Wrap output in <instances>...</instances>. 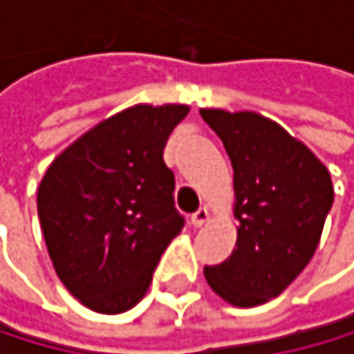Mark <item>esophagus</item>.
Returning a JSON list of instances; mask_svg holds the SVG:
<instances>
[{
  "label": "esophagus",
  "mask_w": 354,
  "mask_h": 354,
  "mask_svg": "<svg viewBox=\"0 0 354 354\" xmlns=\"http://www.w3.org/2000/svg\"><path fill=\"white\" fill-rule=\"evenodd\" d=\"M207 221H209V212H207V207H201V209H196V212L192 214V218H190L192 227H203Z\"/></svg>",
  "instance_id": "34e87169"
}]
</instances>
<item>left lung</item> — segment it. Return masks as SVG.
<instances>
[{
  "mask_svg": "<svg viewBox=\"0 0 354 354\" xmlns=\"http://www.w3.org/2000/svg\"><path fill=\"white\" fill-rule=\"evenodd\" d=\"M234 166L236 248L205 266L207 286L234 307H255L283 292L314 257L333 183L307 145L257 112L201 110Z\"/></svg>",
  "mask_w": 354,
  "mask_h": 354,
  "instance_id": "1",
  "label": "left lung"
}]
</instances>
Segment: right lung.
Segmentation results:
<instances>
[{
  "label": "right lung",
  "instance_id": "right-lung-1",
  "mask_svg": "<svg viewBox=\"0 0 354 354\" xmlns=\"http://www.w3.org/2000/svg\"><path fill=\"white\" fill-rule=\"evenodd\" d=\"M181 103H138L82 133L38 186V218L64 288L97 314H123L147 294L183 227L164 164Z\"/></svg>",
  "mask_w": 354,
  "mask_h": 354
}]
</instances>
